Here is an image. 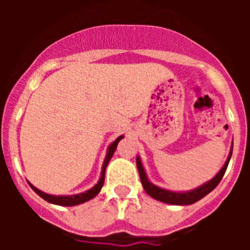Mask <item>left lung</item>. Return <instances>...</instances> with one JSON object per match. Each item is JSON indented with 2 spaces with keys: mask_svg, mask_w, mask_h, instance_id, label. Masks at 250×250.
Instances as JSON below:
<instances>
[{
  "mask_svg": "<svg viewBox=\"0 0 250 250\" xmlns=\"http://www.w3.org/2000/svg\"><path fill=\"white\" fill-rule=\"evenodd\" d=\"M231 152H233V145L230 147V151H229V155L227 158V161L224 163V165L222 167V169L218 171L215 176L213 179H210L209 182L204 183L200 187L195 188L193 190H188V191H173V190H167V189H163V188L158 187V185L152 184L151 182L147 178L146 173H145V169L143 167V163H141L140 156H136V165H138L139 170V175H140L141 184L144 187L145 191L149 194L151 198L159 200L161 203H167V204L171 205H190L196 203L198 200L203 199L205 195L213 191L216 188V185L219 184L222 178L224 176L225 170L228 167L229 161H230L231 158Z\"/></svg>",
  "mask_w": 250,
  "mask_h": 250,
  "instance_id": "1",
  "label": "left lung"
}]
</instances>
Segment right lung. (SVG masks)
Listing matches in <instances>:
<instances>
[{
  "instance_id": "obj_1",
  "label": "right lung",
  "mask_w": 250,
  "mask_h": 250,
  "mask_svg": "<svg viewBox=\"0 0 250 250\" xmlns=\"http://www.w3.org/2000/svg\"><path fill=\"white\" fill-rule=\"evenodd\" d=\"M123 138L124 135H120L116 140H114L111 144L109 145V147H107V150H106V156H105V160H104L103 163V167H101L100 179H99V182L96 183L91 189H89V190H86L80 194H74V195H52V194H47L45 193V191L37 189V188L34 187L30 182H28V184H30V187L32 188V190H34L37 195H40L43 200L51 203V204L61 205V207H74V205H79V204H83V203L89 202V200L94 199L95 196L100 193L101 188H103L104 185V180H105L106 167H107V164H109V161L111 160L115 150H116V146H118L119 144V141H120Z\"/></svg>"
}]
</instances>
